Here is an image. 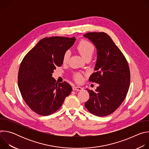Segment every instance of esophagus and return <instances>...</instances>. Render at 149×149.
Wrapping results in <instances>:
<instances>
[{"label": "esophagus", "mask_w": 149, "mask_h": 149, "mask_svg": "<svg viewBox=\"0 0 149 149\" xmlns=\"http://www.w3.org/2000/svg\"><path fill=\"white\" fill-rule=\"evenodd\" d=\"M72 89L74 91H81L83 90V88L81 87H79V86H74V87H73Z\"/></svg>", "instance_id": "obj_1"}]
</instances>
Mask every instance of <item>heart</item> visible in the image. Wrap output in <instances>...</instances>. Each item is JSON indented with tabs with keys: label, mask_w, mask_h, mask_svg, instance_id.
Returning a JSON list of instances; mask_svg holds the SVG:
<instances>
[{
	"label": "heart",
	"mask_w": 149,
	"mask_h": 149,
	"mask_svg": "<svg viewBox=\"0 0 149 149\" xmlns=\"http://www.w3.org/2000/svg\"><path fill=\"white\" fill-rule=\"evenodd\" d=\"M77 49L84 59H86L88 57H92L95 51V48L90 41L87 40H81L77 46ZM70 55V51L69 50H67L62 56L63 63H66L68 62ZM74 78L77 82H81L82 79V75L80 74H75L74 75Z\"/></svg>",
	"instance_id": "b5f03b06"
}]
</instances>
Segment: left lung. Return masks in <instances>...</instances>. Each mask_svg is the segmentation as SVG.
Instances as JSON below:
<instances>
[{"label":"left lung","mask_w":149,"mask_h":149,"mask_svg":"<svg viewBox=\"0 0 149 149\" xmlns=\"http://www.w3.org/2000/svg\"><path fill=\"white\" fill-rule=\"evenodd\" d=\"M84 36L88 38L97 50L95 72L89 81L99 84L95 91L86 89L90 98L85 107L95 116H107L120 107L128 93L130 82L128 62L106 33L88 32Z\"/></svg>","instance_id":"8db88e82"}]
</instances>
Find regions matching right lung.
I'll use <instances>...</instances> for the list:
<instances>
[{
    "label": "right lung",
    "mask_w": 149,
    "mask_h": 149,
    "mask_svg": "<svg viewBox=\"0 0 149 149\" xmlns=\"http://www.w3.org/2000/svg\"><path fill=\"white\" fill-rule=\"evenodd\" d=\"M75 41V37L44 38L25 56L19 69L18 87L28 107L41 116L56 111L72 91L64 81L58 84L52 77L62 63V56Z\"/></svg>",
    "instance_id": "add662e5"
}]
</instances>
